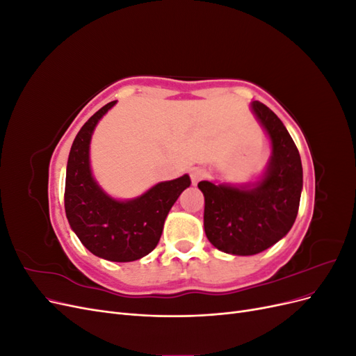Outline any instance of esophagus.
Instances as JSON below:
<instances>
[{
	"instance_id": "1",
	"label": "esophagus",
	"mask_w": 356,
	"mask_h": 356,
	"mask_svg": "<svg viewBox=\"0 0 356 356\" xmlns=\"http://www.w3.org/2000/svg\"><path fill=\"white\" fill-rule=\"evenodd\" d=\"M204 175H207V170H204V169H202V168H193L190 170V177H191L193 186H196L200 179L204 178Z\"/></svg>"
}]
</instances>
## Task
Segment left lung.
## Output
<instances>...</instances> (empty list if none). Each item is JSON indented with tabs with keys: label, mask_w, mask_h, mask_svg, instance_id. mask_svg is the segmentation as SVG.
Returning a JSON list of instances; mask_svg holds the SVG:
<instances>
[{
	"label": "left lung",
	"mask_w": 356,
	"mask_h": 356,
	"mask_svg": "<svg viewBox=\"0 0 356 356\" xmlns=\"http://www.w3.org/2000/svg\"><path fill=\"white\" fill-rule=\"evenodd\" d=\"M252 114L264 129L270 157L263 174L245 184L200 181L204 196L203 227L217 250L254 255L285 238L297 218L303 168L298 149L279 117L258 101Z\"/></svg>",
	"instance_id": "left-lung-1"
}]
</instances>
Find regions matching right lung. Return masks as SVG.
Returning <instances> with one entry per match:
<instances>
[{
    "instance_id": "right-lung-1",
    "label": "right lung",
    "mask_w": 356,
    "mask_h": 356,
    "mask_svg": "<svg viewBox=\"0 0 356 356\" xmlns=\"http://www.w3.org/2000/svg\"><path fill=\"white\" fill-rule=\"evenodd\" d=\"M115 104L113 101L96 111L74 139L67 165L65 212L72 232L93 255L129 263L157 246L170 208L191 181L187 174L161 181L126 200L110 196L98 184L90 166L92 135Z\"/></svg>"
}]
</instances>
